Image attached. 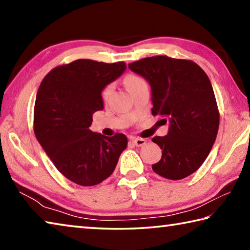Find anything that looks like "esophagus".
I'll return each mask as SVG.
<instances>
[{
    "label": "esophagus",
    "instance_id": "esophagus-1",
    "mask_svg": "<svg viewBox=\"0 0 250 250\" xmlns=\"http://www.w3.org/2000/svg\"><path fill=\"white\" fill-rule=\"evenodd\" d=\"M131 142L133 143L134 146H145L146 143V139H143V138H132L131 139Z\"/></svg>",
    "mask_w": 250,
    "mask_h": 250
}]
</instances>
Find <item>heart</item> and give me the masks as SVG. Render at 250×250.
<instances>
[{
    "instance_id": "b5f03b06",
    "label": "heart",
    "mask_w": 250,
    "mask_h": 250,
    "mask_svg": "<svg viewBox=\"0 0 250 250\" xmlns=\"http://www.w3.org/2000/svg\"><path fill=\"white\" fill-rule=\"evenodd\" d=\"M143 83H146L145 82V79H142L141 77H139V76H135V75H129L128 77L125 78V86L128 88V90L133 89V88L140 86V84ZM110 91H111V86H107L101 92V98L104 100H105L108 98V96L110 94Z\"/></svg>"
}]
</instances>
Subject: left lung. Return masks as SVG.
Listing matches in <instances>:
<instances>
[{"mask_svg": "<svg viewBox=\"0 0 250 250\" xmlns=\"http://www.w3.org/2000/svg\"><path fill=\"white\" fill-rule=\"evenodd\" d=\"M129 68L150 83L152 115L170 122L167 135L152 139L162 150L152 168L168 180L191 175L209 154L219 125L208 77L194 62L167 56L142 58Z\"/></svg>", "mask_w": 250, "mask_h": 250, "instance_id": "8db88e82", "label": "left lung"}]
</instances>
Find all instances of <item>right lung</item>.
<instances>
[{
  "instance_id": "obj_1",
  "label": "right lung",
  "mask_w": 250,
  "mask_h": 250,
  "mask_svg": "<svg viewBox=\"0 0 250 250\" xmlns=\"http://www.w3.org/2000/svg\"><path fill=\"white\" fill-rule=\"evenodd\" d=\"M124 62L77 59L45 76L34 107V132L54 166L82 186L97 185L115 171L128 146L125 134L92 132V115L104 109L101 92L120 77Z\"/></svg>"
}]
</instances>
